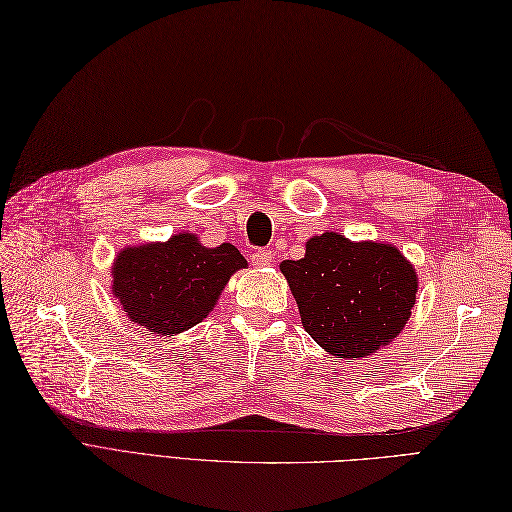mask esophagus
Returning a JSON list of instances; mask_svg holds the SVG:
<instances>
[{
  "mask_svg": "<svg viewBox=\"0 0 512 512\" xmlns=\"http://www.w3.org/2000/svg\"><path fill=\"white\" fill-rule=\"evenodd\" d=\"M250 258L256 267H269L273 262V252L271 250H256V252H252Z\"/></svg>",
  "mask_w": 512,
  "mask_h": 512,
  "instance_id": "34e87169",
  "label": "esophagus"
}]
</instances>
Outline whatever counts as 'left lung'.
Here are the masks:
<instances>
[{"label":"left lung","mask_w":512,"mask_h":512,"mask_svg":"<svg viewBox=\"0 0 512 512\" xmlns=\"http://www.w3.org/2000/svg\"><path fill=\"white\" fill-rule=\"evenodd\" d=\"M280 271L301 325L329 355L357 359L388 347L405 329L418 295V271L396 245L323 232Z\"/></svg>","instance_id":"obj_1"}]
</instances>
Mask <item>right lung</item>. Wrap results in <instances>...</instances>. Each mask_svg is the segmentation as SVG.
<instances>
[{
	"instance_id": "1",
	"label": "right lung",
	"mask_w": 512,
	"mask_h": 512,
	"mask_svg": "<svg viewBox=\"0 0 512 512\" xmlns=\"http://www.w3.org/2000/svg\"><path fill=\"white\" fill-rule=\"evenodd\" d=\"M245 267L232 243L206 247L198 234L178 232L168 241L120 250L112 265V295L133 323L170 338L202 323L232 273Z\"/></svg>"
}]
</instances>
